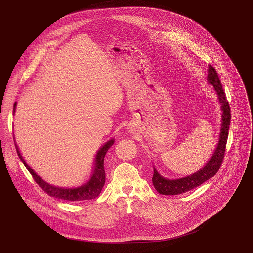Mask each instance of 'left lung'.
<instances>
[{
	"mask_svg": "<svg viewBox=\"0 0 253 253\" xmlns=\"http://www.w3.org/2000/svg\"><path fill=\"white\" fill-rule=\"evenodd\" d=\"M208 82L214 87L216 93H217L219 102L221 104V110L223 111L222 112L221 133H220L217 148H216L211 159L207 162V164L202 169H200L198 172H196L192 175H189L187 177H184V178L175 179V180L166 179V178L162 177L154 167L152 182H153L155 189L160 194L178 195V194H181V193L192 190L193 188L201 185L203 182L206 181V180L210 179L211 177H213L216 173H217V171L219 170V168L223 162L227 138H228L230 119H231L230 107H229V103L226 99V95L222 88V84L218 77L217 72H216V70L212 66H209Z\"/></svg>",
	"mask_w": 253,
	"mask_h": 253,
	"instance_id": "8db88e82",
	"label": "left lung"
}]
</instances>
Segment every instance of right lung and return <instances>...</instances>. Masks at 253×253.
<instances>
[{"label": "right lung", "mask_w": 253, "mask_h": 253, "mask_svg": "<svg viewBox=\"0 0 253 253\" xmlns=\"http://www.w3.org/2000/svg\"><path fill=\"white\" fill-rule=\"evenodd\" d=\"M16 104H14V113H15V109H16ZM114 143V140H110L108 141L105 145L98 151L97 156H96V165H95V169H94V173L91 177V179L89 181L79 187L76 188H62V187H56L53 185H50L48 183H46L44 180H42L40 178V176H38L34 172V170L25 162V160L23 159L18 146L16 145V150L18 153V156L20 157V159L22 160V162L24 163V165L26 166V168L28 169V171L30 172V174L32 175L33 179L36 181L41 189L43 191H45L48 195L58 198V199H63V200H68V201H83V200H91L94 199L96 197L99 196V194L101 193V190L105 184V170H104V158L105 155Z\"/></svg>", "instance_id": "add662e5"}]
</instances>
